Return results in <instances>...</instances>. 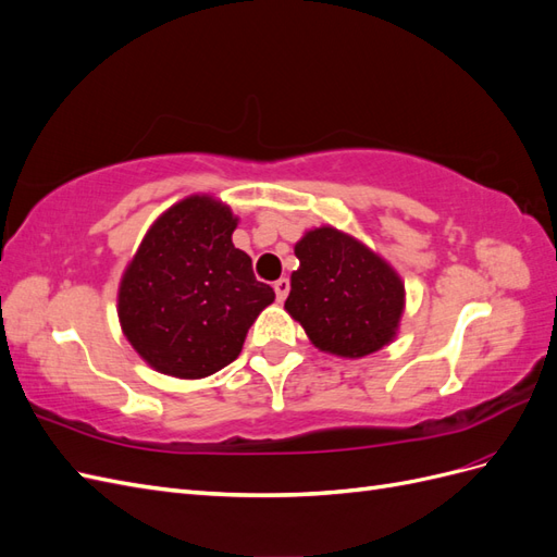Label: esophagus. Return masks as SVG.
Masks as SVG:
<instances>
[{
	"label": "esophagus",
	"mask_w": 557,
	"mask_h": 557,
	"mask_svg": "<svg viewBox=\"0 0 557 557\" xmlns=\"http://www.w3.org/2000/svg\"><path fill=\"white\" fill-rule=\"evenodd\" d=\"M274 290H276V299L278 301H283L285 297H288V293H290V281L288 278H278L276 283H274Z\"/></svg>",
	"instance_id": "obj_1"
}]
</instances>
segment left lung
Masks as SVG:
<instances>
[{"mask_svg":"<svg viewBox=\"0 0 557 557\" xmlns=\"http://www.w3.org/2000/svg\"><path fill=\"white\" fill-rule=\"evenodd\" d=\"M295 256L285 311L315 348L364 358L395 339L404 283L374 250L334 227H315L295 244Z\"/></svg>","mask_w":557,"mask_h":557,"instance_id":"8db88e82","label":"left lung"}]
</instances>
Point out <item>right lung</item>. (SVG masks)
<instances>
[{
  "instance_id": "right-lung-1",
  "label": "right lung",
  "mask_w": 557,
  "mask_h": 557,
  "mask_svg": "<svg viewBox=\"0 0 557 557\" xmlns=\"http://www.w3.org/2000/svg\"><path fill=\"white\" fill-rule=\"evenodd\" d=\"M237 218L209 195L166 209L125 269L117 318L127 342L162 374L205 379L237 360L248 327L274 301L234 248Z\"/></svg>"
}]
</instances>
